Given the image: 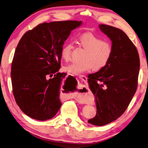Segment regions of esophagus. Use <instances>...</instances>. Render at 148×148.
Returning <instances> with one entry per match:
<instances>
[{"label":"esophagus","instance_id":"obj_1","mask_svg":"<svg viewBox=\"0 0 148 148\" xmlns=\"http://www.w3.org/2000/svg\"><path fill=\"white\" fill-rule=\"evenodd\" d=\"M79 78H80L81 79H82V80H83L84 82H86L87 80H88V78H87V77H86V76H84V75H79ZM79 99L81 100V101H85V100H86L85 97H84V96H83V97H79Z\"/></svg>","mask_w":148,"mask_h":148}]
</instances>
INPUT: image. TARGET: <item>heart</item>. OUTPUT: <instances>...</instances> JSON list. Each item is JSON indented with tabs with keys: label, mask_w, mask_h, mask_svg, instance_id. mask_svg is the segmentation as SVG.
<instances>
[{
	"label": "heart",
	"mask_w": 148,
	"mask_h": 148,
	"mask_svg": "<svg viewBox=\"0 0 148 148\" xmlns=\"http://www.w3.org/2000/svg\"><path fill=\"white\" fill-rule=\"evenodd\" d=\"M81 46L86 50L83 57L84 62H73L64 66V69L69 73L79 75L90 71L102 69L111 59L112 54V46L110 41L103 40L101 37L92 33H86L78 38ZM73 45L72 43H65L61 49L60 55L63 60L69 61L71 58Z\"/></svg>",
	"instance_id": "heart-1"
}]
</instances>
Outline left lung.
Segmentation results:
<instances>
[{
  "label": "left lung",
  "instance_id": "left-lung-1",
  "mask_svg": "<svg viewBox=\"0 0 148 148\" xmlns=\"http://www.w3.org/2000/svg\"><path fill=\"white\" fill-rule=\"evenodd\" d=\"M99 27L111 39L113 50L108 64L89 77L97 114L88 123L103 126L119 118L130 104L137 90L140 58L137 49L123 31L105 24Z\"/></svg>",
  "mask_w": 148,
  "mask_h": 148
}]
</instances>
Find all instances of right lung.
<instances>
[{"instance_id":"add662e5","label":"right lung","mask_w":148,"mask_h":148,"mask_svg":"<svg viewBox=\"0 0 148 148\" xmlns=\"http://www.w3.org/2000/svg\"><path fill=\"white\" fill-rule=\"evenodd\" d=\"M81 21L43 23L22 36L12 62V91L16 103L38 121L52 119L61 107L59 99L64 73L60 51L70 32Z\"/></svg>"}]
</instances>
